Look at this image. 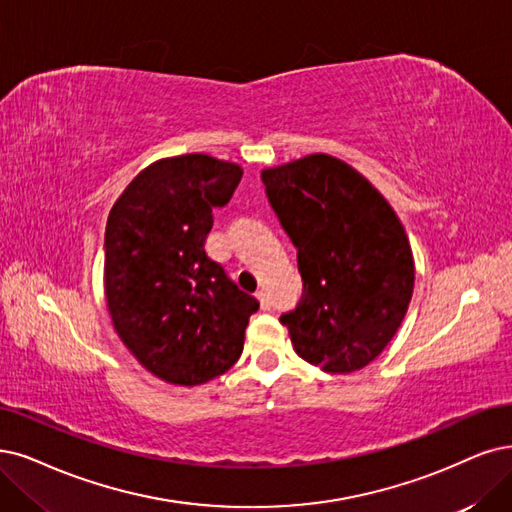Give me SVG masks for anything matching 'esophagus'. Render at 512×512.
Listing matches in <instances>:
<instances>
[{
  "mask_svg": "<svg viewBox=\"0 0 512 512\" xmlns=\"http://www.w3.org/2000/svg\"><path fill=\"white\" fill-rule=\"evenodd\" d=\"M255 297L259 299V306H261V310H270V308H272V301H270V297H268V293H266V291H257V293H255Z\"/></svg>",
  "mask_w": 512,
  "mask_h": 512,
  "instance_id": "34e87169",
  "label": "esophagus"
}]
</instances>
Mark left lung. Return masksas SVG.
<instances>
[{
	"instance_id": "obj_1",
	"label": "left lung",
	"mask_w": 512,
	"mask_h": 512,
	"mask_svg": "<svg viewBox=\"0 0 512 512\" xmlns=\"http://www.w3.org/2000/svg\"><path fill=\"white\" fill-rule=\"evenodd\" d=\"M274 213L297 249L304 295L282 314L295 352L329 373L382 354L413 295L405 227L388 200L344 160L310 154L263 168Z\"/></svg>"
}]
</instances>
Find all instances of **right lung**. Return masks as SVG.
Returning a JSON list of instances; mask_svg holds the SVG:
<instances>
[{
	"instance_id": "1",
	"label": "right lung",
	"mask_w": 512,
	"mask_h": 512,
	"mask_svg": "<svg viewBox=\"0 0 512 512\" xmlns=\"http://www.w3.org/2000/svg\"><path fill=\"white\" fill-rule=\"evenodd\" d=\"M242 179L234 162L185 154L151 162L111 206L105 299L122 344L158 380L200 386L230 369L259 301L240 291L204 240L213 208Z\"/></svg>"
}]
</instances>
